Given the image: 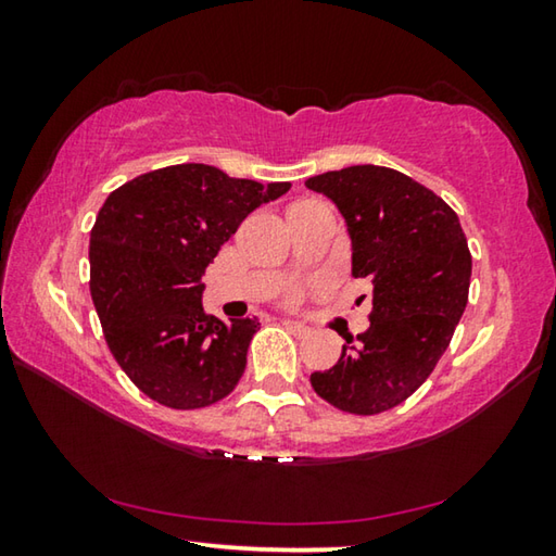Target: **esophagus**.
Listing matches in <instances>:
<instances>
[{
  "label": "esophagus",
  "mask_w": 556,
  "mask_h": 556,
  "mask_svg": "<svg viewBox=\"0 0 556 556\" xmlns=\"http://www.w3.org/2000/svg\"><path fill=\"white\" fill-rule=\"evenodd\" d=\"M281 326L289 328V331L296 333V336H306L308 333V326L299 324V321H291V318H285V321H281Z\"/></svg>",
  "instance_id": "1"
}]
</instances>
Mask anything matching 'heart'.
Here are the masks:
<instances>
[{"instance_id": "heart-1", "label": "heart", "mask_w": 556, "mask_h": 556, "mask_svg": "<svg viewBox=\"0 0 556 556\" xmlns=\"http://www.w3.org/2000/svg\"><path fill=\"white\" fill-rule=\"evenodd\" d=\"M299 299V291H289L287 294V301H296Z\"/></svg>"}]
</instances>
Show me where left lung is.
<instances>
[{"label":"left lung","mask_w":556,"mask_h":556,"mask_svg":"<svg viewBox=\"0 0 556 556\" xmlns=\"http://www.w3.org/2000/svg\"><path fill=\"white\" fill-rule=\"evenodd\" d=\"M306 186L343 213L353 277L372 285L370 328L312 388L341 412L382 414L425 384L451 343L468 304V240L441 195L394 168L348 166Z\"/></svg>","instance_id":"1"}]
</instances>
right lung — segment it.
I'll return each instance as SVG.
<instances>
[{
    "label": "right lung",
    "mask_w": 556,
    "mask_h": 556,
    "mask_svg": "<svg viewBox=\"0 0 556 556\" xmlns=\"http://www.w3.org/2000/svg\"><path fill=\"white\" fill-rule=\"evenodd\" d=\"M291 184L205 164L142 174L108 195L90 230V294L127 378L172 409L220 402L240 382L257 318L205 314V267L240 223Z\"/></svg>",
    "instance_id": "1"
}]
</instances>
